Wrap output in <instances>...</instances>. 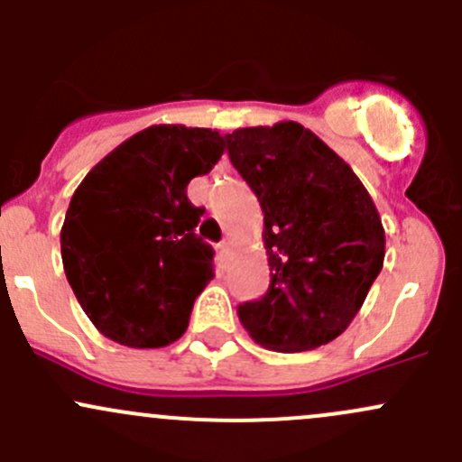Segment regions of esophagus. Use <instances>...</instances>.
Listing matches in <instances>:
<instances>
[{"label":"esophagus","mask_w":462,"mask_h":462,"mask_svg":"<svg viewBox=\"0 0 462 462\" xmlns=\"http://www.w3.org/2000/svg\"><path fill=\"white\" fill-rule=\"evenodd\" d=\"M232 248H235V241H232V239H223L221 245H218V250H221V254H226V257H230Z\"/></svg>","instance_id":"34e87169"}]
</instances>
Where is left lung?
I'll return each mask as SVG.
<instances>
[{
    "mask_svg": "<svg viewBox=\"0 0 462 462\" xmlns=\"http://www.w3.org/2000/svg\"><path fill=\"white\" fill-rule=\"evenodd\" d=\"M227 156L263 212L270 286L236 309L261 346L300 353L333 342L384 263V227L351 167L300 123L227 134Z\"/></svg>",
    "mask_w": 462,
    "mask_h": 462,
    "instance_id": "1",
    "label": "left lung"
}]
</instances>
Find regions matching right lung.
<instances>
[{
	"label": "right lung",
	"instance_id": "add662e5",
	"mask_svg": "<svg viewBox=\"0 0 462 462\" xmlns=\"http://www.w3.org/2000/svg\"><path fill=\"white\" fill-rule=\"evenodd\" d=\"M223 136L153 125L114 149L69 203L60 245L69 283L105 337L161 348L185 333L194 300L214 277V250L197 226L188 183L212 170Z\"/></svg>",
	"mask_w": 462,
	"mask_h": 462
}]
</instances>
